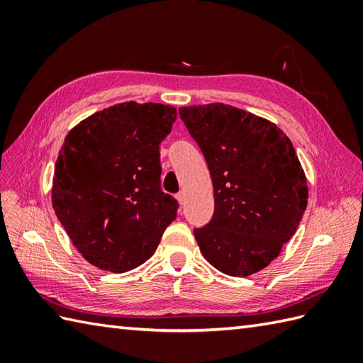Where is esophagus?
Masks as SVG:
<instances>
[{
  "instance_id": "esophagus-1",
  "label": "esophagus",
  "mask_w": 363,
  "mask_h": 363,
  "mask_svg": "<svg viewBox=\"0 0 363 363\" xmlns=\"http://www.w3.org/2000/svg\"><path fill=\"white\" fill-rule=\"evenodd\" d=\"M176 199L179 201V204H184V199H186V194L184 191H179V194L176 195Z\"/></svg>"
}]
</instances>
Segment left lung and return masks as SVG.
Returning <instances> with one entry per match:
<instances>
[{"label": "left lung", "instance_id": "1", "mask_svg": "<svg viewBox=\"0 0 363 363\" xmlns=\"http://www.w3.org/2000/svg\"><path fill=\"white\" fill-rule=\"evenodd\" d=\"M179 117L209 167L215 211L195 238L229 276L265 268L296 233L307 182L290 138L274 123L234 106L181 107Z\"/></svg>", "mask_w": 363, "mask_h": 363}]
</instances>
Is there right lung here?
Returning <instances> with one entry per match:
<instances>
[{
  "label": "right lung",
  "mask_w": 363,
  "mask_h": 363,
  "mask_svg": "<svg viewBox=\"0 0 363 363\" xmlns=\"http://www.w3.org/2000/svg\"><path fill=\"white\" fill-rule=\"evenodd\" d=\"M172 106L115 104L76 125L59 151L51 199L82 257L125 273L156 251L177 201L160 189V143Z\"/></svg>",
  "instance_id": "right-lung-1"
}]
</instances>
